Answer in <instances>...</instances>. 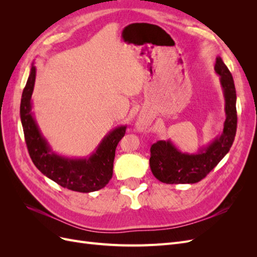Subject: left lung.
Instances as JSON below:
<instances>
[{
	"label": "left lung",
	"instance_id": "1",
	"mask_svg": "<svg viewBox=\"0 0 257 257\" xmlns=\"http://www.w3.org/2000/svg\"><path fill=\"white\" fill-rule=\"evenodd\" d=\"M215 73L225 97V119L223 132L197 153H182L170 141H159L151 146L150 168L154 177L163 183H196L204 179L226 155L234 143L237 131L236 89L232 76L221 57L214 65Z\"/></svg>",
	"mask_w": 257,
	"mask_h": 257
}]
</instances>
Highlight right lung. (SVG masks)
<instances>
[{
  "instance_id": "1",
  "label": "right lung",
  "mask_w": 257,
  "mask_h": 257,
  "mask_svg": "<svg viewBox=\"0 0 257 257\" xmlns=\"http://www.w3.org/2000/svg\"><path fill=\"white\" fill-rule=\"evenodd\" d=\"M35 76L36 68L32 64L20 104L23 133L34 165L46 177L68 190L89 193L103 189L112 177L115 148L125 134L126 126L121 125L109 132L88 159H68L56 154L42 135L31 111Z\"/></svg>"
}]
</instances>
